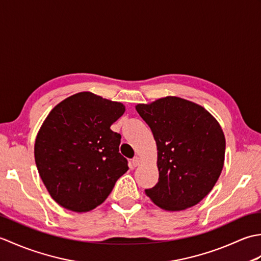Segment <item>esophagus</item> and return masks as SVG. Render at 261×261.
<instances>
[{
    "label": "esophagus",
    "mask_w": 261,
    "mask_h": 261,
    "mask_svg": "<svg viewBox=\"0 0 261 261\" xmlns=\"http://www.w3.org/2000/svg\"><path fill=\"white\" fill-rule=\"evenodd\" d=\"M131 164H132V166H134V167H137V166H139V164H140V158H139V157L132 158Z\"/></svg>",
    "instance_id": "1"
}]
</instances>
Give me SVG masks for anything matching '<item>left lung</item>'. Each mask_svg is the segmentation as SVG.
<instances>
[{
	"mask_svg": "<svg viewBox=\"0 0 261 261\" xmlns=\"http://www.w3.org/2000/svg\"><path fill=\"white\" fill-rule=\"evenodd\" d=\"M158 150V182L147 196L166 211L194 206L212 191L223 168L225 138L212 115L199 105L167 96L138 104Z\"/></svg>",
	"mask_w": 261,
	"mask_h": 261,
	"instance_id": "8db88e82",
	"label": "left lung"
}]
</instances>
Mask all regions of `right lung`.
Wrapping results in <instances>:
<instances>
[{"label":"right lung","mask_w":261,"mask_h":261,"mask_svg":"<svg viewBox=\"0 0 261 261\" xmlns=\"http://www.w3.org/2000/svg\"><path fill=\"white\" fill-rule=\"evenodd\" d=\"M124 105L82 92L56 105L38 132L36 165L60 206L87 212L102 204L129 169L119 152L121 135L110 129Z\"/></svg>","instance_id":"add662e5"}]
</instances>
